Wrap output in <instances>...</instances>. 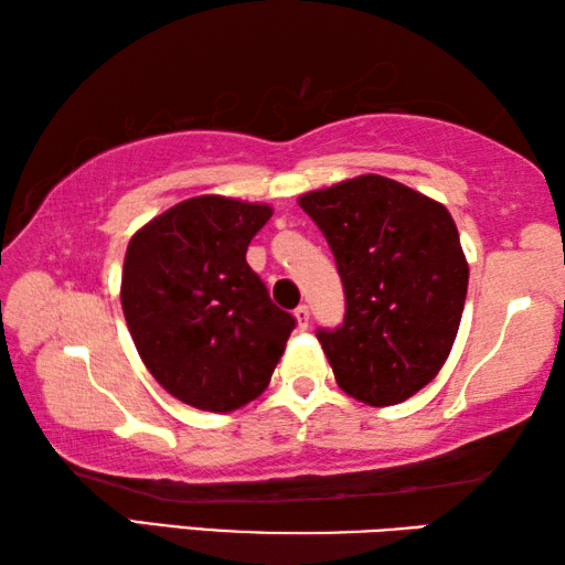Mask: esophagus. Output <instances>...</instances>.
<instances>
[{
    "label": "esophagus",
    "mask_w": 565,
    "mask_h": 565,
    "mask_svg": "<svg viewBox=\"0 0 565 565\" xmlns=\"http://www.w3.org/2000/svg\"><path fill=\"white\" fill-rule=\"evenodd\" d=\"M294 319H296V327L301 331L309 329V306H299V309H294Z\"/></svg>",
    "instance_id": "34e87169"
}]
</instances>
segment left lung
I'll return each mask as SVG.
<instances>
[{
  "label": "left lung",
  "instance_id": "8db88e82",
  "mask_svg": "<svg viewBox=\"0 0 565 565\" xmlns=\"http://www.w3.org/2000/svg\"><path fill=\"white\" fill-rule=\"evenodd\" d=\"M299 206L347 291L343 327L319 331L339 388L369 406L418 394L451 353L466 303L468 262L448 209L379 174L306 191Z\"/></svg>",
  "mask_w": 565,
  "mask_h": 565
}]
</instances>
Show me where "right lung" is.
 Here are the masks:
<instances>
[{"instance_id": "add662e5", "label": "right lung", "mask_w": 565, "mask_h": 565, "mask_svg": "<svg viewBox=\"0 0 565 565\" xmlns=\"http://www.w3.org/2000/svg\"><path fill=\"white\" fill-rule=\"evenodd\" d=\"M274 209L204 194L134 232L121 311L141 361L181 404L228 414L269 386L296 327L246 264Z\"/></svg>"}]
</instances>
